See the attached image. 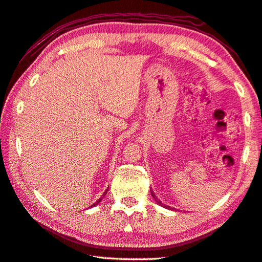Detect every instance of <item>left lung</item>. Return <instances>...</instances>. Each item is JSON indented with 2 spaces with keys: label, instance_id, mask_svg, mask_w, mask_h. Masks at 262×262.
Segmentation results:
<instances>
[{
  "label": "left lung",
  "instance_id": "8db88e82",
  "mask_svg": "<svg viewBox=\"0 0 262 262\" xmlns=\"http://www.w3.org/2000/svg\"><path fill=\"white\" fill-rule=\"evenodd\" d=\"M150 191H151V196H152V197H154V199H155V201L157 202V204H158V205H160V206H163V207H165V208H168V210H173V211L175 210V208H170L169 206H166V205H165V204H163V203H161V202L159 201V199H157V197H156V194L154 193V191H152V190H150Z\"/></svg>",
  "mask_w": 262,
  "mask_h": 262
}]
</instances>
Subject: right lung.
<instances>
[{"mask_svg": "<svg viewBox=\"0 0 262 262\" xmlns=\"http://www.w3.org/2000/svg\"><path fill=\"white\" fill-rule=\"evenodd\" d=\"M107 190H108V188H107V189L105 190V191H104V193L102 194V197H101V198H98V199H97V201H96V202H95V203L93 204V205H90V206H89L88 208H92V207H95V206H96V205H98V204H99V203H101V201H102V199L104 198V196H105V194L107 193Z\"/></svg>", "mask_w": 262, "mask_h": 262, "instance_id": "add662e5", "label": "right lung"}]
</instances>
